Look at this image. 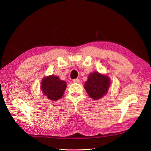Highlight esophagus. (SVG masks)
<instances>
[{
	"label": "esophagus",
	"mask_w": 151,
	"mask_h": 151,
	"mask_svg": "<svg viewBox=\"0 0 151 151\" xmlns=\"http://www.w3.org/2000/svg\"><path fill=\"white\" fill-rule=\"evenodd\" d=\"M72 82L74 83H79L80 82V80L79 79H73Z\"/></svg>",
	"instance_id": "esophagus-1"
}]
</instances>
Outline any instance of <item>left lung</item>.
Instances as JSON below:
<instances>
[{
  "mask_svg": "<svg viewBox=\"0 0 151 151\" xmlns=\"http://www.w3.org/2000/svg\"><path fill=\"white\" fill-rule=\"evenodd\" d=\"M110 85L109 77L94 72L89 74L88 81L86 82L84 88L89 96L93 99L101 98L108 92Z\"/></svg>",
  "mask_w": 151,
  "mask_h": 151,
  "instance_id": "8db88e82",
  "label": "left lung"
}]
</instances>
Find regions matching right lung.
<instances>
[{"instance_id":"add662e5","label":"right lung","mask_w":151,"mask_h":151,"mask_svg":"<svg viewBox=\"0 0 151 151\" xmlns=\"http://www.w3.org/2000/svg\"><path fill=\"white\" fill-rule=\"evenodd\" d=\"M65 81L59 79L55 76H51L43 78L42 81V90L48 99L57 101L62 97L66 89Z\"/></svg>"}]
</instances>
